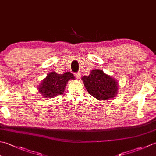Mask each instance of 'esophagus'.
I'll use <instances>...</instances> for the list:
<instances>
[{"instance_id": "1", "label": "esophagus", "mask_w": 156, "mask_h": 156, "mask_svg": "<svg viewBox=\"0 0 156 156\" xmlns=\"http://www.w3.org/2000/svg\"><path fill=\"white\" fill-rule=\"evenodd\" d=\"M80 76H81V72H78L75 73V76L76 77V78L79 79L80 78Z\"/></svg>"}]
</instances>
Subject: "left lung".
I'll use <instances>...</instances> for the list:
<instances>
[{"instance_id":"1","label":"left lung","mask_w":156,"mask_h":156,"mask_svg":"<svg viewBox=\"0 0 156 156\" xmlns=\"http://www.w3.org/2000/svg\"><path fill=\"white\" fill-rule=\"evenodd\" d=\"M82 80L89 94L98 100L107 101L117 94V82L101 69H94L88 76L82 77Z\"/></svg>"}]
</instances>
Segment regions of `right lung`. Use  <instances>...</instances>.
<instances>
[{"label":"right lung","mask_w":156,"mask_h":156,"mask_svg":"<svg viewBox=\"0 0 156 156\" xmlns=\"http://www.w3.org/2000/svg\"><path fill=\"white\" fill-rule=\"evenodd\" d=\"M74 75L69 72L63 74H57L55 72H50L42 81L39 91L44 97L53 98L63 94L68 81L70 79L74 80Z\"/></svg>","instance_id":"obj_1"}]
</instances>
